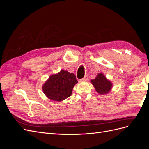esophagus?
<instances>
[{
  "mask_svg": "<svg viewBox=\"0 0 149 149\" xmlns=\"http://www.w3.org/2000/svg\"><path fill=\"white\" fill-rule=\"evenodd\" d=\"M88 75H86L83 78H82L81 79H80L79 81L80 82H86V81H88Z\"/></svg>",
  "mask_w": 149,
  "mask_h": 149,
  "instance_id": "1",
  "label": "esophagus"
}]
</instances>
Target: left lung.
<instances>
[{
  "mask_svg": "<svg viewBox=\"0 0 149 149\" xmlns=\"http://www.w3.org/2000/svg\"><path fill=\"white\" fill-rule=\"evenodd\" d=\"M91 83L96 91L101 95L109 93L113 86L112 83L102 73H98L95 79L91 80Z\"/></svg>",
  "mask_w": 149,
  "mask_h": 149,
  "instance_id": "1",
  "label": "left lung"
}]
</instances>
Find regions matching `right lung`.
Listing matches in <instances>:
<instances>
[{"instance_id": "right-lung-1", "label": "right lung", "mask_w": 149, "mask_h": 149, "mask_svg": "<svg viewBox=\"0 0 149 149\" xmlns=\"http://www.w3.org/2000/svg\"><path fill=\"white\" fill-rule=\"evenodd\" d=\"M77 83L74 74L61 70L59 73L49 76L42 86V90L50 100L60 102L71 95L73 88Z\"/></svg>"}]
</instances>
